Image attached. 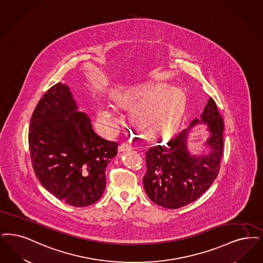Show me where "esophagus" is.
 <instances>
[{
	"instance_id": "1",
	"label": "esophagus",
	"mask_w": 263,
	"mask_h": 263,
	"mask_svg": "<svg viewBox=\"0 0 263 263\" xmlns=\"http://www.w3.org/2000/svg\"><path fill=\"white\" fill-rule=\"evenodd\" d=\"M118 152L119 153H122V152H125V151H130V149H132V147L131 146H129V145H127V144H121V145H119L118 146Z\"/></svg>"
}]
</instances>
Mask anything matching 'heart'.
Masks as SVG:
<instances>
[{
	"label": "heart",
	"instance_id": "heart-1",
	"mask_svg": "<svg viewBox=\"0 0 263 263\" xmlns=\"http://www.w3.org/2000/svg\"><path fill=\"white\" fill-rule=\"evenodd\" d=\"M111 99L121 107L132 108L131 119L141 132L148 137L162 136L172 132L186 107V98L178 88L167 85L118 88ZM121 115L116 105L100 102L96 110V122L107 135L114 134L120 123Z\"/></svg>",
	"mask_w": 263,
	"mask_h": 263
}]
</instances>
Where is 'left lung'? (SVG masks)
<instances>
[{"mask_svg": "<svg viewBox=\"0 0 263 263\" xmlns=\"http://www.w3.org/2000/svg\"><path fill=\"white\" fill-rule=\"evenodd\" d=\"M204 124L209 138L208 152L194 154L187 146L192 128ZM224 123L212 98L200 118L176 134L165 145H155L146 153L147 172L143 178L147 197L165 209H180L198 200L216 178L223 152Z\"/></svg>", "mask_w": 263, "mask_h": 263, "instance_id": "left-lung-1", "label": "left lung"}]
</instances>
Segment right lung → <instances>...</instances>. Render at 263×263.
Here are the masks:
<instances>
[{
  "instance_id": "1",
  "label": "right lung",
  "mask_w": 263,
  "mask_h": 263,
  "mask_svg": "<svg viewBox=\"0 0 263 263\" xmlns=\"http://www.w3.org/2000/svg\"><path fill=\"white\" fill-rule=\"evenodd\" d=\"M29 130L32 165L45 189L76 208L101 199L106 165L116 157L117 144L95 133L68 86L59 82L45 93Z\"/></svg>"
}]
</instances>
